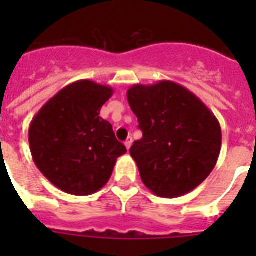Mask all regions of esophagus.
<instances>
[{
    "instance_id": "obj_1",
    "label": "esophagus",
    "mask_w": 256,
    "mask_h": 256,
    "mask_svg": "<svg viewBox=\"0 0 256 256\" xmlns=\"http://www.w3.org/2000/svg\"><path fill=\"white\" fill-rule=\"evenodd\" d=\"M132 144V136H128V140H124V146H126V148H128V150H130Z\"/></svg>"
}]
</instances>
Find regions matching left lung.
Wrapping results in <instances>:
<instances>
[{
	"mask_svg": "<svg viewBox=\"0 0 256 256\" xmlns=\"http://www.w3.org/2000/svg\"><path fill=\"white\" fill-rule=\"evenodd\" d=\"M128 100L144 136L130 156L156 196L190 192L214 170L222 146L216 116L194 92L172 81L132 85Z\"/></svg>",
	"mask_w": 256,
	"mask_h": 256,
	"instance_id": "obj_1",
	"label": "left lung"
}]
</instances>
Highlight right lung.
I'll use <instances>...</instances> for the list:
<instances>
[{"mask_svg":"<svg viewBox=\"0 0 256 256\" xmlns=\"http://www.w3.org/2000/svg\"><path fill=\"white\" fill-rule=\"evenodd\" d=\"M112 92L110 86L88 80L73 82L50 98L30 122L34 164L68 194L85 196L100 191L118 156L128 152L116 140L112 124L100 116Z\"/></svg>","mask_w":256,"mask_h":256,"instance_id":"obj_1","label":"right lung"}]
</instances>
